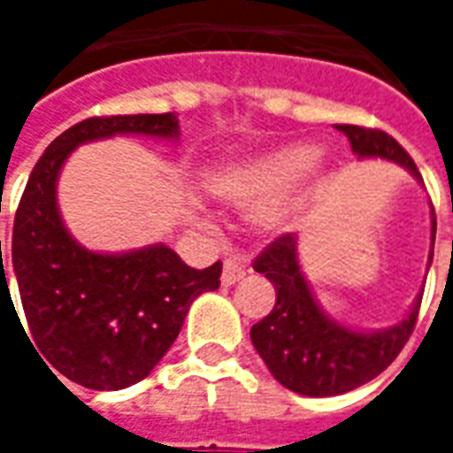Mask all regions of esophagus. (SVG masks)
<instances>
[{"instance_id": "34e87169", "label": "esophagus", "mask_w": 453, "mask_h": 453, "mask_svg": "<svg viewBox=\"0 0 453 453\" xmlns=\"http://www.w3.org/2000/svg\"><path fill=\"white\" fill-rule=\"evenodd\" d=\"M247 265L240 259V257H227L226 265H223V276H220V281H223V286H233L237 284L240 279H245L247 276Z\"/></svg>"}]
</instances>
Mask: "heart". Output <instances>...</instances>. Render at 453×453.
Listing matches in <instances>:
<instances>
[{
  "label": "heart",
  "mask_w": 453,
  "mask_h": 453,
  "mask_svg": "<svg viewBox=\"0 0 453 453\" xmlns=\"http://www.w3.org/2000/svg\"><path fill=\"white\" fill-rule=\"evenodd\" d=\"M320 152L303 142H286L237 159L208 179V188L223 203L259 208L257 223L269 233L291 226L308 191L323 179Z\"/></svg>",
  "instance_id": "obj_1"
}]
</instances>
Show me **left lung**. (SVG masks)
I'll use <instances>...</instances> for the list:
<instances>
[{
    "mask_svg": "<svg viewBox=\"0 0 453 453\" xmlns=\"http://www.w3.org/2000/svg\"><path fill=\"white\" fill-rule=\"evenodd\" d=\"M334 128L349 138L351 152L359 159L380 157L395 162L422 184L412 157L388 133L344 123ZM434 233L437 218L432 208V247L427 269L434 255ZM255 272L265 274L274 284L276 303L272 313L252 325L250 337L272 376L284 388L301 395H342L376 379L405 347L418 320L422 294L415 298L410 313L400 323L383 330H354L334 320L318 303L313 288L305 279L298 259V237L294 233L276 237L257 257Z\"/></svg>",
    "mask_w": 453,
    "mask_h": 453,
    "instance_id": "1",
    "label": "left lung"
}]
</instances>
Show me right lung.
<instances>
[{"label":"right lung","instance_id":"obj_1","mask_svg":"<svg viewBox=\"0 0 453 453\" xmlns=\"http://www.w3.org/2000/svg\"><path fill=\"white\" fill-rule=\"evenodd\" d=\"M113 135L179 140V119L177 113L87 119L58 135L28 177L9 252L28 323V330L21 325L29 333L26 340L32 337L45 369L53 366L92 390H120L145 379L177 340L188 305L220 286L223 269L220 262L191 269L162 242L94 252L74 240L60 216L58 179L80 145ZM4 298L14 308L0 240V308Z\"/></svg>","mask_w":453,"mask_h":453}]
</instances>
